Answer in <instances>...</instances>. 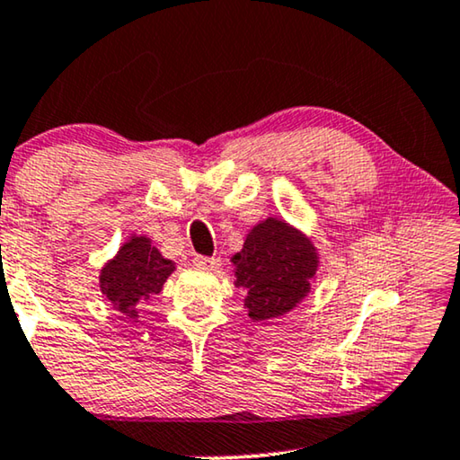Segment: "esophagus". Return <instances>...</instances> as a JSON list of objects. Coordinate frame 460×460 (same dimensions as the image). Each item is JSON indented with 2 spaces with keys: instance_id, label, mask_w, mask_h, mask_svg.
Returning a JSON list of instances; mask_svg holds the SVG:
<instances>
[{
  "instance_id": "34e87169",
  "label": "esophagus",
  "mask_w": 460,
  "mask_h": 460,
  "mask_svg": "<svg viewBox=\"0 0 460 460\" xmlns=\"http://www.w3.org/2000/svg\"><path fill=\"white\" fill-rule=\"evenodd\" d=\"M193 264L199 269H208V270H217L221 267V258L217 256H196L193 258Z\"/></svg>"
}]
</instances>
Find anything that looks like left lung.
Masks as SVG:
<instances>
[{
  "label": "left lung",
  "instance_id": "left-lung-1",
  "mask_svg": "<svg viewBox=\"0 0 460 460\" xmlns=\"http://www.w3.org/2000/svg\"><path fill=\"white\" fill-rule=\"evenodd\" d=\"M233 267L248 314L267 321L289 313L308 294L316 252L286 223L267 218L248 233L243 250L233 256Z\"/></svg>",
  "mask_w": 460,
  "mask_h": 460
}]
</instances>
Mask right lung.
I'll return each instance as SVG.
<instances>
[{"label": "right lung", "instance_id": "1", "mask_svg": "<svg viewBox=\"0 0 460 460\" xmlns=\"http://www.w3.org/2000/svg\"><path fill=\"white\" fill-rule=\"evenodd\" d=\"M174 270V264L163 258L147 237H131L114 261L102 270V289L120 313L133 314L135 306L158 294Z\"/></svg>", "mask_w": 460, "mask_h": 460}]
</instances>
